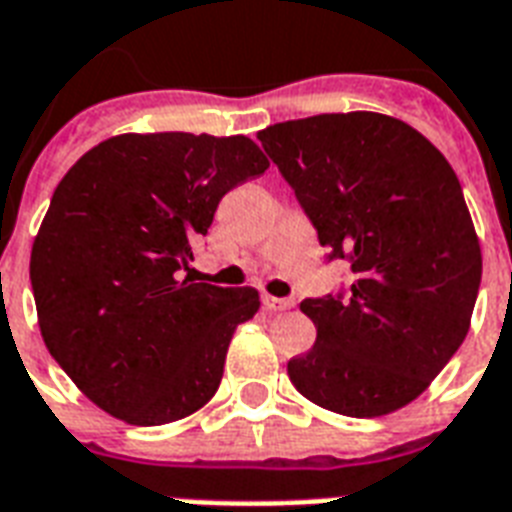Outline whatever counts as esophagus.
<instances>
[{"instance_id": "obj_1", "label": "esophagus", "mask_w": 512, "mask_h": 512, "mask_svg": "<svg viewBox=\"0 0 512 512\" xmlns=\"http://www.w3.org/2000/svg\"><path fill=\"white\" fill-rule=\"evenodd\" d=\"M261 304H264V310L280 312V310H291L293 299H275V296L264 293V296H261Z\"/></svg>"}]
</instances>
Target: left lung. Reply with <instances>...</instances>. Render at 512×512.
Listing matches in <instances>:
<instances>
[{
    "label": "left lung",
    "instance_id": "obj_1",
    "mask_svg": "<svg viewBox=\"0 0 512 512\" xmlns=\"http://www.w3.org/2000/svg\"><path fill=\"white\" fill-rule=\"evenodd\" d=\"M259 141L331 259H350L347 296L304 299L318 339L288 360L293 387L344 417H384L417 400L465 342L481 243L449 160L379 112L318 114Z\"/></svg>",
    "mask_w": 512,
    "mask_h": 512
}]
</instances>
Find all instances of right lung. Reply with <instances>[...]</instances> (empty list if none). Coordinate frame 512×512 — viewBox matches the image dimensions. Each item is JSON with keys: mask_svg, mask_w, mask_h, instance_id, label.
Masks as SVG:
<instances>
[{"mask_svg": "<svg viewBox=\"0 0 512 512\" xmlns=\"http://www.w3.org/2000/svg\"><path fill=\"white\" fill-rule=\"evenodd\" d=\"M269 168L248 136L122 133L55 186L31 245L47 350L82 395L128 425H170L216 395L256 288L181 275L219 200Z\"/></svg>", "mask_w": 512, "mask_h": 512, "instance_id": "add662e5", "label": "right lung"}]
</instances>
